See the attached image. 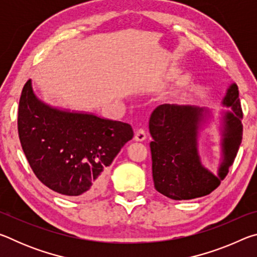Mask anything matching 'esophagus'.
<instances>
[{
  "label": "esophagus",
  "instance_id": "1",
  "mask_svg": "<svg viewBox=\"0 0 257 257\" xmlns=\"http://www.w3.org/2000/svg\"><path fill=\"white\" fill-rule=\"evenodd\" d=\"M146 139V133L144 129H138L135 134V141L136 142H144Z\"/></svg>",
  "mask_w": 257,
  "mask_h": 257
}]
</instances>
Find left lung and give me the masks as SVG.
<instances>
[{
    "label": "left lung",
    "instance_id": "8db88e82",
    "mask_svg": "<svg viewBox=\"0 0 257 257\" xmlns=\"http://www.w3.org/2000/svg\"><path fill=\"white\" fill-rule=\"evenodd\" d=\"M219 111L196 105L163 104L152 113L149 127L152 171L155 189L175 201L211 194L231 167L242 139V112L238 86L232 82ZM214 124L220 136V161L216 174L201 163L199 137Z\"/></svg>",
    "mask_w": 257,
    "mask_h": 257
}]
</instances>
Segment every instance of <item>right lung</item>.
<instances>
[{"mask_svg": "<svg viewBox=\"0 0 257 257\" xmlns=\"http://www.w3.org/2000/svg\"><path fill=\"white\" fill-rule=\"evenodd\" d=\"M18 133L38 179L50 189L75 199H90L101 194L108 167L134 137L128 123L42 101L30 79L21 93Z\"/></svg>", "mask_w": 257, "mask_h": 257, "instance_id": "add662e5", "label": "right lung"}]
</instances>
